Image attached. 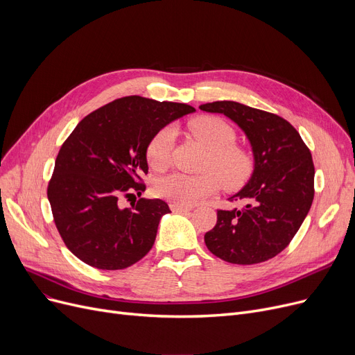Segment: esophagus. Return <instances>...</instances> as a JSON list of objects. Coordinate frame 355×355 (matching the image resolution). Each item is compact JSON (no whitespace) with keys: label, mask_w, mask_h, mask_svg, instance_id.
I'll return each instance as SVG.
<instances>
[{"label":"esophagus","mask_w":355,"mask_h":355,"mask_svg":"<svg viewBox=\"0 0 355 355\" xmlns=\"http://www.w3.org/2000/svg\"><path fill=\"white\" fill-rule=\"evenodd\" d=\"M171 210L173 211H175V213H187V211H190V210H193L191 207H187V206H181V204H171Z\"/></svg>","instance_id":"esophagus-1"}]
</instances>
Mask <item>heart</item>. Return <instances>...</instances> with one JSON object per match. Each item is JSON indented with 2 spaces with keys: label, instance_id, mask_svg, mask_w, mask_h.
Segmentation results:
<instances>
[{
  "label": "heart",
  "instance_id": "b5f03b06",
  "mask_svg": "<svg viewBox=\"0 0 355 355\" xmlns=\"http://www.w3.org/2000/svg\"><path fill=\"white\" fill-rule=\"evenodd\" d=\"M191 135L209 151V157L198 175L171 173L158 178L154 184V194L181 206H193L204 197L213 194L218 185L236 190L243 185L252 171L253 158L246 149L234 145V129L214 116H201L189 123ZM174 129L162 128L149 139L145 155L148 165L154 171H164L170 165L174 145Z\"/></svg>",
  "mask_w": 355,
  "mask_h": 355
}]
</instances>
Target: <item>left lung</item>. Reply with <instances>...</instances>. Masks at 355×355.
<instances>
[{"instance_id": "1", "label": "left lung", "mask_w": 355, "mask_h": 355, "mask_svg": "<svg viewBox=\"0 0 355 355\" xmlns=\"http://www.w3.org/2000/svg\"><path fill=\"white\" fill-rule=\"evenodd\" d=\"M232 119L250 142L253 173L229 200L243 209L217 210L207 249L234 265H254L281 253L300 230L313 200L315 168L308 146L284 118L233 101L200 106Z\"/></svg>"}]
</instances>
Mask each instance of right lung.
I'll use <instances>...</instances> for the list:
<instances>
[{"label":"right lung","instance_id":"right-lung-1","mask_svg":"<svg viewBox=\"0 0 355 355\" xmlns=\"http://www.w3.org/2000/svg\"><path fill=\"white\" fill-rule=\"evenodd\" d=\"M185 103L126 96L83 118L62 145L49 182L53 218L67 249L102 270L132 266L151 248L159 220L171 213L159 198L122 209L119 198L145 191V149L159 129L193 114Z\"/></svg>","mask_w":355,"mask_h":355}]
</instances>
